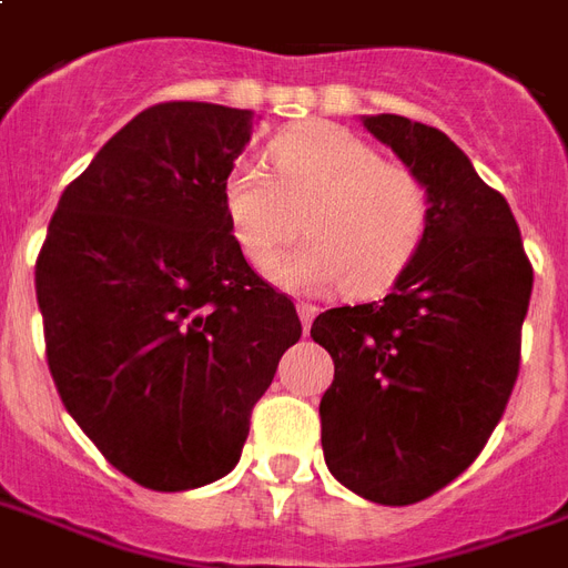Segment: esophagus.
<instances>
[{
    "label": "esophagus",
    "instance_id": "obj_1",
    "mask_svg": "<svg viewBox=\"0 0 568 568\" xmlns=\"http://www.w3.org/2000/svg\"><path fill=\"white\" fill-rule=\"evenodd\" d=\"M297 316H301V325H304V331L310 325H313V318L318 316V306L316 304H304V301H297Z\"/></svg>",
    "mask_w": 568,
    "mask_h": 568
}]
</instances>
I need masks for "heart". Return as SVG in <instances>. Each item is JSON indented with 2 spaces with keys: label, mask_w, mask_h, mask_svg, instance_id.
I'll use <instances>...</instances> for the list:
<instances>
[{
  "label": "heart",
  "mask_w": 568,
  "mask_h": 568,
  "mask_svg": "<svg viewBox=\"0 0 568 568\" xmlns=\"http://www.w3.org/2000/svg\"><path fill=\"white\" fill-rule=\"evenodd\" d=\"M264 171L234 162L222 213L246 262L264 267L304 225L313 237L271 267L285 288L369 297L400 276L430 229V192L409 168L337 123H304L273 138ZM305 222H300V216Z\"/></svg>",
  "instance_id": "b5f03b06"
}]
</instances>
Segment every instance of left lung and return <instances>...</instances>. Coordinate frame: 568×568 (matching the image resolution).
<instances>
[{
  "mask_svg": "<svg viewBox=\"0 0 568 568\" xmlns=\"http://www.w3.org/2000/svg\"><path fill=\"white\" fill-rule=\"evenodd\" d=\"M430 192V229L385 301L327 310L310 337L334 358L318 403L331 476L379 506L455 481L511 397L532 292L508 201L434 125L361 116Z\"/></svg>",
  "mask_w": 568,
  "mask_h": 568,
  "instance_id": "left-lung-1",
  "label": "left lung"
}]
</instances>
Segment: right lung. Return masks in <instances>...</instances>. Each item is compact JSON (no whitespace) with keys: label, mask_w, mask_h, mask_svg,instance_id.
<instances>
[{"label":"right lung","mask_w":568,"mask_h":568,"mask_svg":"<svg viewBox=\"0 0 568 568\" xmlns=\"http://www.w3.org/2000/svg\"><path fill=\"white\" fill-rule=\"evenodd\" d=\"M255 113L153 104L62 192L36 295L62 403L123 476L192 490L229 476L252 406L301 339L295 304L243 258L222 180Z\"/></svg>","instance_id":"obj_1"}]
</instances>
